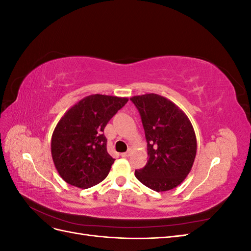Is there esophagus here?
<instances>
[{
	"label": "esophagus",
	"instance_id": "obj_1",
	"mask_svg": "<svg viewBox=\"0 0 251 251\" xmlns=\"http://www.w3.org/2000/svg\"><path fill=\"white\" fill-rule=\"evenodd\" d=\"M120 156H121V157H124V158L130 157V156H131V151H126V153H121V154H120Z\"/></svg>",
	"mask_w": 251,
	"mask_h": 251
}]
</instances>
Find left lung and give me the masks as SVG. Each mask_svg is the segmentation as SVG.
I'll use <instances>...</instances> for the list:
<instances>
[{
    "mask_svg": "<svg viewBox=\"0 0 251 251\" xmlns=\"http://www.w3.org/2000/svg\"><path fill=\"white\" fill-rule=\"evenodd\" d=\"M148 142L149 160L135 171L142 184L155 192L177 187L192 170L197 139L191 120L178 105L161 95L133 96Z\"/></svg>",
    "mask_w": 251,
    "mask_h": 251,
    "instance_id": "obj_1",
    "label": "left lung"
}]
</instances>
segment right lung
Listing matches in <instances>:
<instances>
[{"instance_id":"1","label":"right lung","mask_w":251,"mask_h":251,"mask_svg":"<svg viewBox=\"0 0 251 251\" xmlns=\"http://www.w3.org/2000/svg\"><path fill=\"white\" fill-rule=\"evenodd\" d=\"M127 100L126 97L93 94L82 98L60 118L52 134L51 154L67 183L89 188L108 176L115 159L107 151L102 132Z\"/></svg>"}]
</instances>
